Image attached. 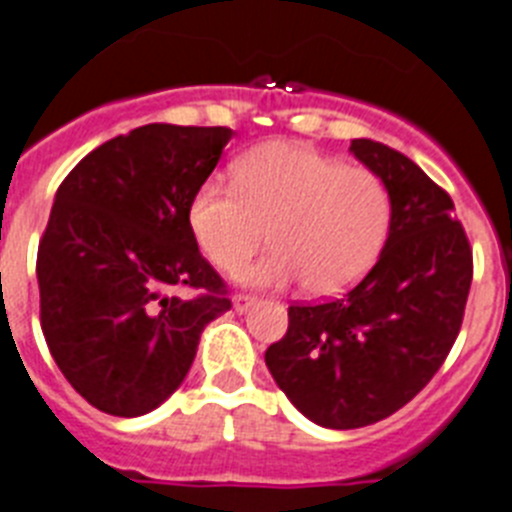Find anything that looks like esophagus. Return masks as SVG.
I'll return each instance as SVG.
<instances>
[{
	"instance_id": "1",
	"label": "esophagus",
	"mask_w": 512,
	"mask_h": 512,
	"mask_svg": "<svg viewBox=\"0 0 512 512\" xmlns=\"http://www.w3.org/2000/svg\"><path fill=\"white\" fill-rule=\"evenodd\" d=\"M231 302H234L236 312H239V315H244V312H247V309L252 307L257 299H255V296H249V294H234V299H231Z\"/></svg>"
}]
</instances>
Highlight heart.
I'll return each instance as SVG.
<instances>
[{"mask_svg":"<svg viewBox=\"0 0 512 512\" xmlns=\"http://www.w3.org/2000/svg\"><path fill=\"white\" fill-rule=\"evenodd\" d=\"M187 226L223 273L242 268L268 229L273 249L239 278L265 289L302 278L309 294L333 296L377 263L393 226V195L375 171L302 143H265L234 163V187L216 179L197 187Z\"/></svg>","mask_w":512,"mask_h":512,"instance_id":"b5f03b06","label":"heart"}]
</instances>
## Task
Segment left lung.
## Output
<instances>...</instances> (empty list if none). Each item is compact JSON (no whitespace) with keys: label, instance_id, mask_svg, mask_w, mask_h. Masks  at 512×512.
Instances as JSON below:
<instances>
[{"label":"left lung","instance_id":"8db88e82","mask_svg":"<svg viewBox=\"0 0 512 512\" xmlns=\"http://www.w3.org/2000/svg\"><path fill=\"white\" fill-rule=\"evenodd\" d=\"M351 153L390 187L388 242L349 294L289 307L286 336L265 351L286 398L328 429L380 422L435 377L458 338L474 276L448 192L388 145L359 137Z\"/></svg>","mask_w":512,"mask_h":512}]
</instances>
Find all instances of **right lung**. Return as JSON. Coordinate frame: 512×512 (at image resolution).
I'll return each instance as SVG.
<instances>
[{"instance_id": "1", "label": "right lung", "mask_w": 512, "mask_h": 512, "mask_svg": "<svg viewBox=\"0 0 512 512\" xmlns=\"http://www.w3.org/2000/svg\"><path fill=\"white\" fill-rule=\"evenodd\" d=\"M234 132L145 124L103 143L59 184L36 276L41 330L90 406L143 416L192 367L200 333L231 307L187 226V205ZM200 288L182 300L174 288Z\"/></svg>"}]
</instances>
